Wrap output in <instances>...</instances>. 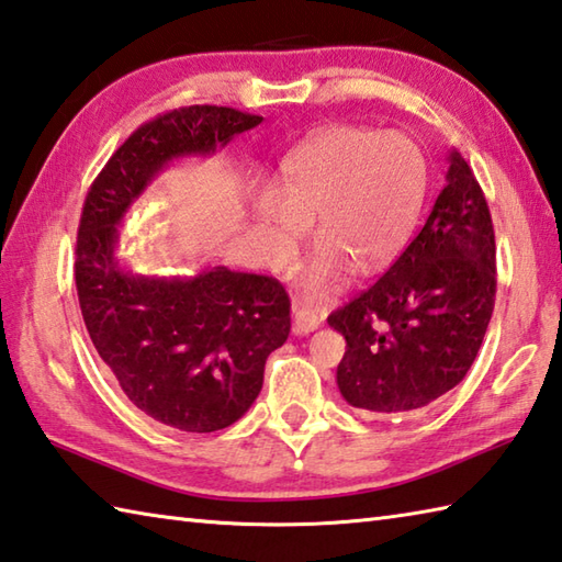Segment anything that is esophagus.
I'll return each instance as SVG.
<instances>
[{
	"instance_id": "esophagus-1",
	"label": "esophagus",
	"mask_w": 562,
	"mask_h": 562,
	"mask_svg": "<svg viewBox=\"0 0 562 562\" xmlns=\"http://www.w3.org/2000/svg\"><path fill=\"white\" fill-rule=\"evenodd\" d=\"M323 323V317L313 313V311H305V308H299V303H295L293 308V333L295 335H308L313 330H317Z\"/></svg>"
}]
</instances>
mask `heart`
<instances>
[{
	"instance_id": "1",
	"label": "heart",
	"mask_w": 562,
	"mask_h": 562,
	"mask_svg": "<svg viewBox=\"0 0 562 562\" xmlns=\"http://www.w3.org/2000/svg\"><path fill=\"white\" fill-rule=\"evenodd\" d=\"M426 190V156L411 136L369 126H333L311 136L283 164V188L257 200V225L273 271L289 269L315 220L321 241L301 285L323 299L347 267L372 277L396 257Z\"/></svg>"
}]
</instances>
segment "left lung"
Masks as SVG:
<instances>
[{"mask_svg": "<svg viewBox=\"0 0 562 562\" xmlns=\"http://www.w3.org/2000/svg\"><path fill=\"white\" fill-rule=\"evenodd\" d=\"M446 181L384 277L327 317L347 342L337 386L359 411L428 406L460 384L482 347L496 299L492 215L458 151Z\"/></svg>", "mask_w": 562, "mask_h": 562, "instance_id": "obj_1", "label": "left lung"}]
</instances>
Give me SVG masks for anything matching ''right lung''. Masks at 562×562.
I'll list each match as a JSON object with an SVG mask.
<instances>
[{
	"label": "right lung",
	"instance_id": "add662e5",
	"mask_svg": "<svg viewBox=\"0 0 562 562\" xmlns=\"http://www.w3.org/2000/svg\"><path fill=\"white\" fill-rule=\"evenodd\" d=\"M259 122L217 104L158 114L112 154L85 195L76 245L85 327L126 398L178 430L213 432L245 416L267 357L289 337V293L277 279L225 267L136 277L114 257L116 225L168 161L215 154Z\"/></svg>",
	"mask_w": 562,
	"mask_h": 562
}]
</instances>
